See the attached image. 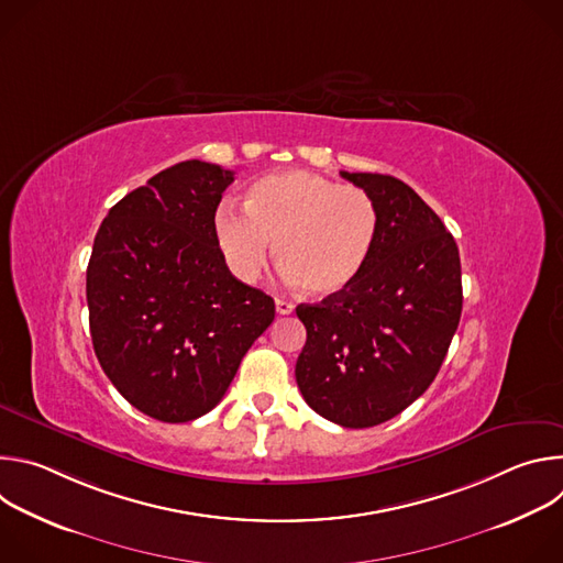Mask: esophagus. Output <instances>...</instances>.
Returning a JSON list of instances; mask_svg holds the SVG:
<instances>
[{"label": "esophagus", "instance_id": "1", "mask_svg": "<svg viewBox=\"0 0 563 563\" xmlns=\"http://www.w3.org/2000/svg\"><path fill=\"white\" fill-rule=\"evenodd\" d=\"M276 311H278L280 316H287V313H291V311H294V305H291L289 300L276 298Z\"/></svg>", "mask_w": 563, "mask_h": 563}]
</instances>
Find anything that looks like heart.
<instances>
[{
    "label": "heart",
    "instance_id": "obj_1",
    "mask_svg": "<svg viewBox=\"0 0 563 563\" xmlns=\"http://www.w3.org/2000/svg\"><path fill=\"white\" fill-rule=\"evenodd\" d=\"M245 213L220 205L211 229L220 256L240 280H256L269 258L289 283L330 298L363 274L378 235L374 198L311 172L289 169L258 178L243 198Z\"/></svg>",
    "mask_w": 563,
    "mask_h": 563
}]
</instances>
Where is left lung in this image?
Instances as JSON below:
<instances>
[{"label":"left lung","mask_w":563,"mask_h":563,"mask_svg":"<svg viewBox=\"0 0 563 563\" xmlns=\"http://www.w3.org/2000/svg\"><path fill=\"white\" fill-rule=\"evenodd\" d=\"M341 176L378 207L374 252L345 291L298 305L307 330L296 383L307 406L343 428H372L430 387L459 328L463 291L452 233L391 176Z\"/></svg>","instance_id":"left-lung-1"}]
</instances>
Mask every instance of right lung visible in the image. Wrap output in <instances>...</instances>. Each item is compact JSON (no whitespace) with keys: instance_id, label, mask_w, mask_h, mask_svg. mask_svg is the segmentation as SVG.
Here are the masks:
<instances>
[{"instance_id":"1","label":"right lung","mask_w":563,"mask_h":563,"mask_svg":"<svg viewBox=\"0 0 563 563\" xmlns=\"http://www.w3.org/2000/svg\"><path fill=\"white\" fill-rule=\"evenodd\" d=\"M233 172L187 159L126 194L102 220L87 302L96 356L142 415L187 423L213 410L272 325L265 291L231 276L211 220Z\"/></svg>"}]
</instances>
